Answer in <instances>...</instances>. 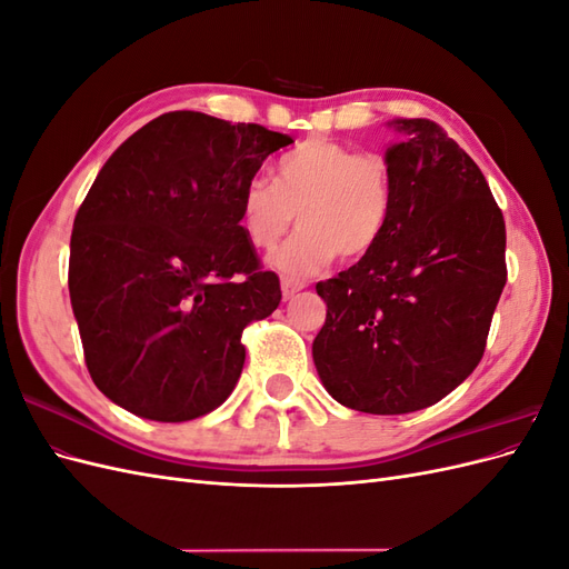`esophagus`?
<instances>
[{
  "label": "esophagus",
  "instance_id": "34e87169",
  "mask_svg": "<svg viewBox=\"0 0 569 569\" xmlns=\"http://www.w3.org/2000/svg\"><path fill=\"white\" fill-rule=\"evenodd\" d=\"M306 287L303 280H297V278H282V297L284 299H291L297 295V291H301Z\"/></svg>",
  "mask_w": 569,
  "mask_h": 569
}]
</instances>
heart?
Masks as SVG:
<instances>
[{
  "label": "heart",
  "instance_id": "obj_1",
  "mask_svg": "<svg viewBox=\"0 0 569 569\" xmlns=\"http://www.w3.org/2000/svg\"><path fill=\"white\" fill-rule=\"evenodd\" d=\"M393 173L382 153L356 151L330 137H306L272 166V182L253 178L239 197V226L258 251H272L295 222L299 232L272 256L274 268L308 274L366 258L387 232Z\"/></svg>",
  "mask_w": 569,
  "mask_h": 569
}]
</instances>
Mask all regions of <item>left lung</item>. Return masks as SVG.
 Wrapping results in <instances>:
<instances>
[{"mask_svg":"<svg viewBox=\"0 0 569 569\" xmlns=\"http://www.w3.org/2000/svg\"><path fill=\"white\" fill-rule=\"evenodd\" d=\"M387 161L393 211L385 237L318 282L327 318L313 341L341 406L401 416L441 401L487 349L508 280L506 220L477 163L441 126L393 118Z\"/></svg>","mask_w":569,"mask_h":569,"instance_id":"1","label":"left lung"}]
</instances>
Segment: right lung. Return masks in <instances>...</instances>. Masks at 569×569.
I'll list each match as a JSON object with an SVG mask.
<instances>
[{
	"instance_id": "obj_1",
	"label": "right lung",
	"mask_w": 569,
	"mask_h": 569,
	"mask_svg": "<svg viewBox=\"0 0 569 569\" xmlns=\"http://www.w3.org/2000/svg\"><path fill=\"white\" fill-rule=\"evenodd\" d=\"M295 140L170 111L137 130L80 203L68 291L97 389L134 416L216 410L244 368L242 332L282 301L239 226V197Z\"/></svg>"
}]
</instances>
